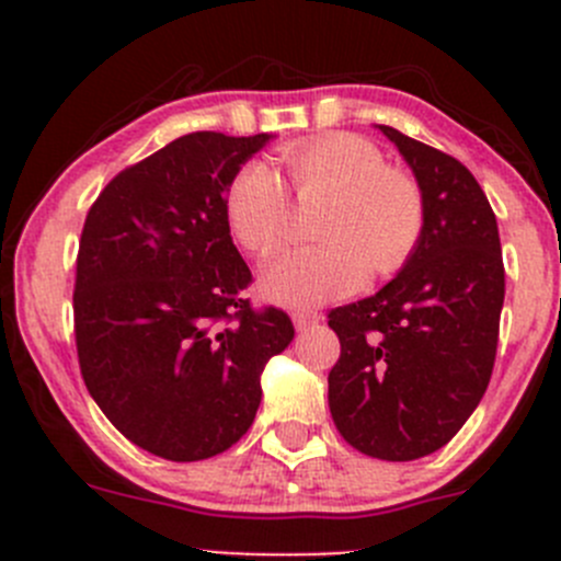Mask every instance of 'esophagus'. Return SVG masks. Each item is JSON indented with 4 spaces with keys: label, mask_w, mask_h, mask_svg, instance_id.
Instances as JSON below:
<instances>
[{
    "label": "esophagus",
    "mask_w": 561,
    "mask_h": 561,
    "mask_svg": "<svg viewBox=\"0 0 561 561\" xmlns=\"http://www.w3.org/2000/svg\"><path fill=\"white\" fill-rule=\"evenodd\" d=\"M317 322H320V314L309 312V309H298V312H293V325H296V331H307L309 325H317Z\"/></svg>",
    "instance_id": "1"
}]
</instances>
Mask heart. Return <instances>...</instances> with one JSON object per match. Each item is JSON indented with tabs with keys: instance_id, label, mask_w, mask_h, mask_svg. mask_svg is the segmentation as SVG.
Returning a JSON list of instances; mask_svg holds the SVG:
<instances>
[{
	"instance_id": "b5f03b06",
	"label": "heart",
	"mask_w": 561,
	"mask_h": 561,
	"mask_svg": "<svg viewBox=\"0 0 561 561\" xmlns=\"http://www.w3.org/2000/svg\"><path fill=\"white\" fill-rule=\"evenodd\" d=\"M298 201L325 197L314 222L317 247L296 249L263 271L265 296L282 307H317L364 285L366 274L399 271L423 233L421 186L386 168L358 135H322L279 151ZM230 233L247 252L271 257L287 244L293 206L282 179L263 162L233 175L225 195Z\"/></svg>"
}]
</instances>
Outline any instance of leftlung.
<instances>
[{"mask_svg": "<svg viewBox=\"0 0 561 561\" xmlns=\"http://www.w3.org/2000/svg\"><path fill=\"white\" fill-rule=\"evenodd\" d=\"M377 129L421 186L423 233L382 290L328 314L342 344L328 407L355 450L412 461L448 445L489 388L505 265L474 175L399 129Z\"/></svg>", "mask_w": 561, "mask_h": 561, "instance_id": "8db88e82", "label": "left lung"}]
</instances>
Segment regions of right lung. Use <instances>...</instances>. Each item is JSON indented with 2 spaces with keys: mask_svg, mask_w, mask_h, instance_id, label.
I'll return each mask as SVG.
<instances>
[{
  "mask_svg": "<svg viewBox=\"0 0 561 561\" xmlns=\"http://www.w3.org/2000/svg\"><path fill=\"white\" fill-rule=\"evenodd\" d=\"M274 135L190 133L127 168L83 222L76 344L89 393L138 448L201 461L239 443L260 375L296 331L254 312L249 265L230 239L225 195Z\"/></svg>",
  "mask_w": 561,
  "mask_h": 561,
  "instance_id": "1",
  "label": "right lung"
}]
</instances>
